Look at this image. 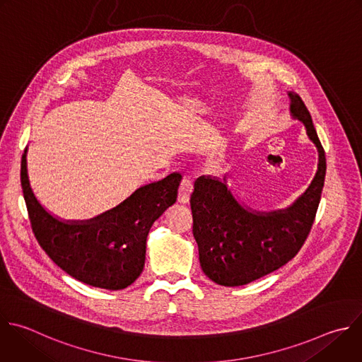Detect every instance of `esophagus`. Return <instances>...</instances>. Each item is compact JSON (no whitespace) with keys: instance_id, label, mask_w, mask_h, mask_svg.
<instances>
[{"instance_id":"34e87169","label":"esophagus","mask_w":362,"mask_h":362,"mask_svg":"<svg viewBox=\"0 0 362 362\" xmlns=\"http://www.w3.org/2000/svg\"><path fill=\"white\" fill-rule=\"evenodd\" d=\"M193 190V183L189 177H185L180 183V187H179V194H177V202L182 203V204H186L189 203L190 200V193Z\"/></svg>"}]
</instances>
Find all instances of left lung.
Returning <instances> with one entry per match:
<instances>
[{
	"mask_svg": "<svg viewBox=\"0 0 362 362\" xmlns=\"http://www.w3.org/2000/svg\"><path fill=\"white\" fill-rule=\"evenodd\" d=\"M290 115L300 120L318 152L314 179L286 209L259 211L237 197L223 180L200 176L190 196L193 235L203 273L224 287L245 286L287 264L303 247L320 204L325 153L301 98L287 92Z\"/></svg>",
	"mask_w": 362,
	"mask_h": 362,
	"instance_id": "obj_1",
	"label": "left lung"
}]
</instances>
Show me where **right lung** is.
I'll return each mask as SVG.
<instances>
[{
    "label": "right lung",
    "instance_id": "1",
    "mask_svg": "<svg viewBox=\"0 0 362 362\" xmlns=\"http://www.w3.org/2000/svg\"><path fill=\"white\" fill-rule=\"evenodd\" d=\"M25 148L21 185L33 231L49 259L71 277L98 288L122 290L142 273L152 224L177 197L182 175L149 183L116 207L88 220H61L35 197Z\"/></svg>",
    "mask_w": 362,
    "mask_h": 362
}]
</instances>
